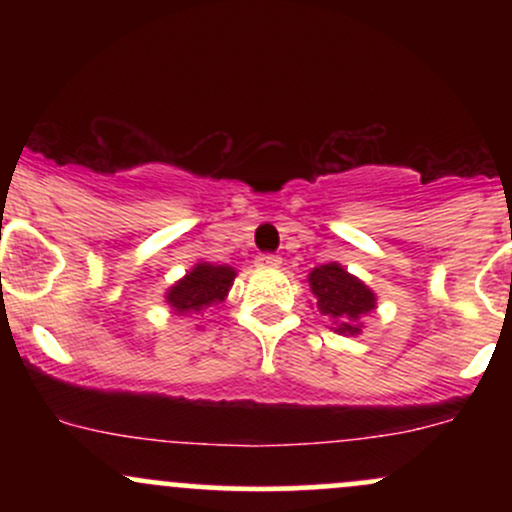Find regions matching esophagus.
<instances>
[{
  "label": "esophagus",
  "instance_id": "obj_1",
  "mask_svg": "<svg viewBox=\"0 0 512 512\" xmlns=\"http://www.w3.org/2000/svg\"><path fill=\"white\" fill-rule=\"evenodd\" d=\"M255 264L257 267H279L281 257L272 255V252H262V255L255 257Z\"/></svg>",
  "mask_w": 512,
  "mask_h": 512
}]
</instances>
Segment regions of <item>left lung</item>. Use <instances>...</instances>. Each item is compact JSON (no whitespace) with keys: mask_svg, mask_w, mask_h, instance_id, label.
Here are the masks:
<instances>
[{"mask_svg":"<svg viewBox=\"0 0 512 512\" xmlns=\"http://www.w3.org/2000/svg\"><path fill=\"white\" fill-rule=\"evenodd\" d=\"M310 291H313L317 310L332 320V330L337 334H361V317L375 310V293L349 274L342 264H320L308 274Z\"/></svg>","mask_w":512,"mask_h":512,"instance_id":"left-lung-1","label":"left lung"}]
</instances>
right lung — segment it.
<instances>
[{
	"label": "right lung",
	"instance_id": "right-lung-1",
	"mask_svg": "<svg viewBox=\"0 0 512 512\" xmlns=\"http://www.w3.org/2000/svg\"><path fill=\"white\" fill-rule=\"evenodd\" d=\"M233 279H236V269L228 267V264L199 262L180 281L170 286L166 303L175 310V315L199 313L209 305L226 301Z\"/></svg>",
	"mask_w": 512,
	"mask_h": 512
}]
</instances>
